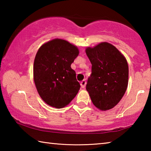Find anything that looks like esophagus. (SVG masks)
<instances>
[{
  "label": "esophagus",
  "instance_id": "esophagus-1",
  "mask_svg": "<svg viewBox=\"0 0 151 151\" xmlns=\"http://www.w3.org/2000/svg\"><path fill=\"white\" fill-rule=\"evenodd\" d=\"M86 84V82L85 80H83V81H81V87L83 88H85Z\"/></svg>",
  "mask_w": 151,
  "mask_h": 151
}]
</instances>
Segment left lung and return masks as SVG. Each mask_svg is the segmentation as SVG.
<instances>
[{"label":"left lung","instance_id":"8db88e82","mask_svg":"<svg viewBox=\"0 0 151 151\" xmlns=\"http://www.w3.org/2000/svg\"><path fill=\"white\" fill-rule=\"evenodd\" d=\"M86 53L92 64V73L86 86L93 103L101 111L113 108L126 92L129 66L121 52L110 43L101 42Z\"/></svg>","mask_w":151,"mask_h":151}]
</instances>
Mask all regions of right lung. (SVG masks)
Here are the masks:
<instances>
[{
  "label": "right lung",
  "mask_w": 151,
  "mask_h": 151,
  "mask_svg": "<svg viewBox=\"0 0 151 151\" xmlns=\"http://www.w3.org/2000/svg\"><path fill=\"white\" fill-rule=\"evenodd\" d=\"M78 54L76 46L59 39L45 43L38 50L34 81L40 96L50 106L65 107L77 94L81 85L70 65Z\"/></svg>",
  "instance_id": "obj_1"
}]
</instances>
